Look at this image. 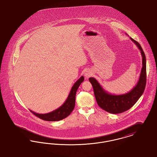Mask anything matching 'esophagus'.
Here are the masks:
<instances>
[{
  "mask_svg": "<svg viewBox=\"0 0 157 157\" xmlns=\"http://www.w3.org/2000/svg\"><path fill=\"white\" fill-rule=\"evenodd\" d=\"M91 75V73L90 71H88L87 70L86 71H85L84 73V76L86 78H89L90 76Z\"/></svg>",
  "mask_w": 157,
  "mask_h": 157,
  "instance_id": "obj_1",
  "label": "esophagus"
}]
</instances>
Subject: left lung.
Here are the masks:
<instances>
[{"instance_id": "obj_1", "label": "left lung", "mask_w": 157, "mask_h": 157, "mask_svg": "<svg viewBox=\"0 0 157 157\" xmlns=\"http://www.w3.org/2000/svg\"><path fill=\"white\" fill-rule=\"evenodd\" d=\"M130 39L140 50L142 58V67L139 80L131 90L123 94H112L105 90L96 79L93 77L89 78L98 105L104 110L112 114L121 113L131 108L142 95L146 85L147 68L145 53L138 42L131 37Z\"/></svg>"}]
</instances>
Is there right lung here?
<instances>
[{
	"label": "right lung",
	"instance_id": "right-lung-1",
	"mask_svg": "<svg viewBox=\"0 0 157 157\" xmlns=\"http://www.w3.org/2000/svg\"><path fill=\"white\" fill-rule=\"evenodd\" d=\"M84 78L82 76L73 86L70 94L66 99V101L56 110L45 114H40L36 113L33 111L29 110L33 115L36 116L42 120L47 121H58L66 118L68 116L70 115V113L73 110L75 106V99L76 92L81 84V83L84 81Z\"/></svg>",
	"mask_w": 157,
	"mask_h": 157
}]
</instances>
